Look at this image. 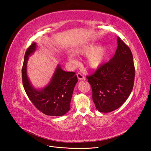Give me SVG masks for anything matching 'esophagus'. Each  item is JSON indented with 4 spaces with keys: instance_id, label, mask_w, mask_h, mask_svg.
<instances>
[{
    "instance_id": "34e87169",
    "label": "esophagus",
    "mask_w": 151,
    "mask_h": 151,
    "mask_svg": "<svg viewBox=\"0 0 151 151\" xmlns=\"http://www.w3.org/2000/svg\"><path fill=\"white\" fill-rule=\"evenodd\" d=\"M77 77H78V78L80 80H83L85 79L84 76L81 73H78L77 74Z\"/></svg>"
}]
</instances>
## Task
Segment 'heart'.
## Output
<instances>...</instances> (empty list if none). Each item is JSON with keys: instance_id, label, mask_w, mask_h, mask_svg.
I'll return each mask as SVG.
<instances>
[{"instance_id": "heart-1", "label": "heart", "mask_w": 151, "mask_h": 151, "mask_svg": "<svg viewBox=\"0 0 151 151\" xmlns=\"http://www.w3.org/2000/svg\"><path fill=\"white\" fill-rule=\"evenodd\" d=\"M95 42L84 44L74 51L76 55H86L85 63L91 69H97L105 62L109 55V47L106 45L97 46Z\"/></svg>"}]
</instances>
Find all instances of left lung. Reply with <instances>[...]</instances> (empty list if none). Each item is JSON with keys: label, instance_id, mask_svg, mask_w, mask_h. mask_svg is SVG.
<instances>
[{"label": "left lung", "instance_id": "obj_1", "mask_svg": "<svg viewBox=\"0 0 151 151\" xmlns=\"http://www.w3.org/2000/svg\"><path fill=\"white\" fill-rule=\"evenodd\" d=\"M117 45L113 58L86 77L96 109L100 112H111L119 109L133 88L135 68L132 54L119 37Z\"/></svg>", "mask_w": 151, "mask_h": 151}]
</instances>
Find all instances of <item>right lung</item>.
Masks as SVG:
<instances>
[{"mask_svg":"<svg viewBox=\"0 0 151 151\" xmlns=\"http://www.w3.org/2000/svg\"><path fill=\"white\" fill-rule=\"evenodd\" d=\"M33 42L27 50L22 68V82L29 99L41 112L50 116H63L70 110L73 92L78 82L75 73L68 72L58 64L49 83L42 88H36L27 75V64L29 57L36 51Z\"/></svg>","mask_w":151,"mask_h":151,"instance_id":"add662e5","label":"right lung"}]
</instances>
